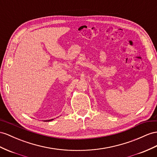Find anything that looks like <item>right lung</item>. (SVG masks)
I'll return each mask as SVG.
<instances>
[{"label": "right lung", "instance_id": "1", "mask_svg": "<svg viewBox=\"0 0 157 157\" xmlns=\"http://www.w3.org/2000/svg\"><path fill=\"white\" fill-rule=\"evenodd\" d=\"M52 120H54V119H50V120H46V121H52Z\"/></svg>", "mask_w": 157, "mask_h": 157}]
</instances>
